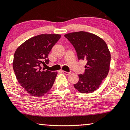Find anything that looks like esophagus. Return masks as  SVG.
Instances as JSON below:
<instances>
[{
	"label": "esophagus",
	"instance_id": "1",
	"mask_svg": "<svg viewBox=\"0 0 130 130\" xmlns=\"http://www.w3.org/2000/svg\"><path fill=\"white\" fill-rule=\"evenodd\" d=\"M62 73L63 74H65V75H69L71 74V72H66V71H62Z\"/></svg>",
	"mask_w": 130,
	"mask_h": 130
}]
</instances>
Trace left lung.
<instances>
[{"label": "left lung", "mask_w": 130, "mask_h": 130, "mask_svg": "<svg viewBox=\"0 0 130 130\" xmlns=\"http://www.w3.org/2000/svg\"><path fill=\"white\" fill-rule=\"evenodd\" d=\"M64 36L75 47L77 58L87 61L85 72L79 75L74 87L81 93H91L100 87L110 68V53L105 42L91 33L80 31Z\"/></svg>", "instance_id": "obj_1"}]
</instances>
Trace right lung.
Wrapping results in <instances>:
<instances>
[{
    "label": "right lung",
    "instance_id": "1",
    "mask_svg": "<svg viewBox=\"0 0 130 130\" xmlns=\"http://www.w3.org/2000/svg\"><path fill=\"white\" fill-rule=\"evenodd\" d=\"M58 34H42L26 40L14 55L13 67L18 83L30 95L42 96L53 87L57 72L42 70L48 55L59 39Z\"/></svg>",
    "mask_w": 130,
    "mask_h": 130
}]
</instances>
